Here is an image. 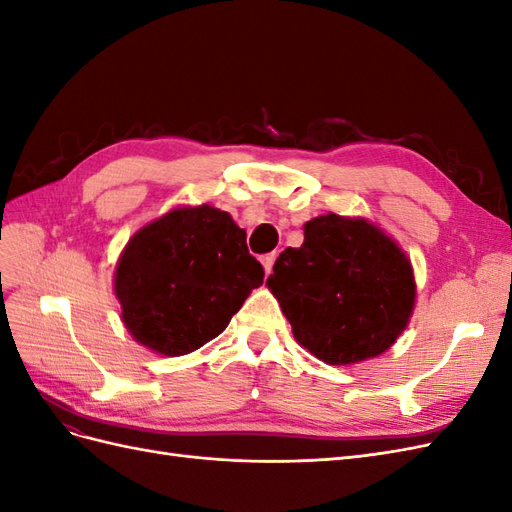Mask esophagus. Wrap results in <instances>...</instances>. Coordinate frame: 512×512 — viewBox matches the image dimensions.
<instances>
[{"instance_id": "1", "label": "esophagus", "mask_w": 512, "mask_h": 512, "mask_svg": "<svg viewBox=\"0 0 512 512\" xmlns=\"http://www.w3.org/2000/svg\"><path fill=\"white\" fill-rule=\"evenodd\" d=\"M275 258H277V254H275V252L265 254V256L260 258V260H262V267H265V271H267V273H271V271H273V262H275Z\"/></svg>"}]
</instances>
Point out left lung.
Returning <instances> with one entry per match:
<instances>
[{"label": "left lung", "mask_w": 512, "mask_h": 512, "mask_svg": "<svg viewBox=\"0 0 512 512\" xmlns=\"http://www.w3.org/2000/svg\"><path fill=\"white\" fill-rule=\"evenodd\" d=\"M303 232V245L284 250L267 280L294 339L329 365L389 350L416 303L406 252L365 218L318 215Z\"/></svg>", "instance_id": "left-lung-1"}]
</instances>
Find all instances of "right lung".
I'll return each mask as SVG.
<instances>
[{
    "mask_svg": "<svg viewBox=\"0 0 512 512\" xmlns=\"http://www.w3.org/2000/svg\"><path fill=\"white\" fill-rule=\"evenodd\" d=\"M262 277L230 213L198 205L138 228L117 260L113 288L136 342L181 356L218 337Z\"/></svg>",
    "mask_w": 512,
    "mask_h": 512,
    "instance_id": "right-lung-1",
    "label": "right lung"
}]
</instances>
